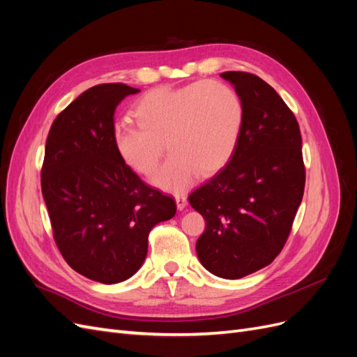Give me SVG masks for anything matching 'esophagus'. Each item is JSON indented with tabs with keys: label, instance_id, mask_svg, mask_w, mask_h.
<instances>
[{
	"label": "esophagus",
	"instance_id": "34e87169",
	"mask_svg": "<svg viewBox=\"0 0 357 357\" xmlns=\"http://www.w3.org/2000/svg\"><path fill=\"white\" fill-rule=\"evenodd\" d=\"M174 198H176L177 208H178V210H185L186 205H188V198H186L185 195H180V193H177V195H176Z\"/></svg>",
	"mask_w": 357,
	"mask_h": 357
}]
</instances>
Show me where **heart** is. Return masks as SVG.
<instances>
[{"label":"heart","instance_id":"heart-1","mask_svg":"<svg viewBox=\"0 0 357 357\" xmlns=\"http://www.w3.org/2000/svg\"><path fill=\"white\" fill-rule=\"evenodd\" d=\"M138 123L119 122L114 142L123 159L144 176L152 174L165 144L171 152L152 181L181 192L201 174L231 158L244 122V105L231 86L201 80L183 88L150 91L135 104Z\"/></svg>","mask_w":357,"mask_h":357}]
</instances>
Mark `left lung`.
Here are the masks:
<instances>
[{"label":"left lung","instance_id":"obj_1","mask_svg":"<svg viewBox=\"0 0 357 357\" xmlns=\"http://www.w3.org/2000/svg\"><path fill=\"white\" fill-rule=\"evenodd\" d=\"M240 95L244 122L234 153L189 195L205 219L202 266L236 280L271 264L287 240L305 186L296 119L271 86L250 73L220 74Z\"/></svg>","mask_w":357,"mask_h":357}]
</instances>
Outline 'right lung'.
<instances>
[{"mask_svg":"<svg viewBox=\"0 0 357 357\" xmlns=\"http://www.w3.org/2000/svg\"><path fill=\"white\" fill-rule=\"evenodd\" d=\"M139 89L98 84L79 95L46 142L41 192L56 245L67 264L93 282L132 277L147 255V236L174 218L176 202L147 186L114 142V110Z\"/></svg>","mask_w":357,"mask_h":357,"instance_id":"right-lung-1","label":"right lung"}]
</instances>
